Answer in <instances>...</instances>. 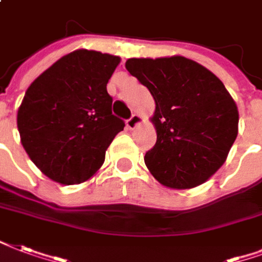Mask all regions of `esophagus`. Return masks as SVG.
<instances>
[{
	"instance_id": "esophagus-1",
	"label": "esophagus",
	"mask_w": 262,
	"mask_h": 262,
	"mask_svg": "<svg viewBox=\"0 0 262 262\" xmlns=\"http://www.w3.org/2000/svg\"><path fill=\"white\" fill-rule=\"evenodd\" d=\"M139 123H141V116L136 115V114H133V115L126 121V126H127L129 129H135Z\"/></svg>"
}]
</instances>
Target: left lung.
<instances>
[{"instance_id": "8db88e82", "label": "left lung", "mask_w": 262, "mask_h": 262, "mask_svg": "<svg viewBox=\"0 0 262 262\" xmlns=\"http://www.w3.org/2000/svg\"><path fill=\"white\" fill-rule=\"evenodd\" d=\"M126 69L156 101V146L144 162L172 189L204 183L220 169L237 136L239 112L224 83L185 57L130 58Z\"/></svg>"}]
</instances>
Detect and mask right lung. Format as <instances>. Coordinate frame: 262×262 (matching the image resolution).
<instances>
[{"instance_id": "obj_1", "label": "right lung", "mask_w": 262, "mask_h": 262, "mask_svg": "<svg viewBox=\"0 0 262 262\" xmlns=\"http://www.w3.org/2000/svg\"><path fill=\"white\" fill-rule=\"evenodd\" d=\"M119 57L77 50L30 84L17 111L23 148L44 175L62 185L92 178L123 130L106 83Z\"/></svg>"}]
</instances>
